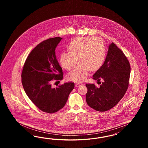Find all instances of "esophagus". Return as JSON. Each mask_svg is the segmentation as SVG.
I'll return each instance as SVG.
<instances>
[{
	"label": "esophagus",
	"instance_id": "esophagus-1",
	"mask_svg": "<svg viewBox=\"0 0 148 148\" xmlns=\"http://www.w3.org/2000/svg\"><path fill=\"white\" fill-rule=\"evenodd\" d=\"M82 85H83L82 83H76L75 84V86L77 87H79V86Z\"/></svg>",
	"mask_w": 148,
	"mask_h": 148
}]
</instances>
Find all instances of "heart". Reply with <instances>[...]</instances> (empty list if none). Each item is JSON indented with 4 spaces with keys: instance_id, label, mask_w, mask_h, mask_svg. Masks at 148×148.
I'll use <instances>...</instances> for the list:
<instances>
[{
    "instance_id": "b5f03b06",
    "label": "heart",
    "mask_w": 148,
    "mask_h": 148,
    "mask_svg": "<svg viewBox=\"0 0 148 148\" xmlns=\"http://www.w3.org/2000/svg\"><path fill=\"white\" fill-rule=\"evenodd\" d=\"M69 51L63 52L60 64L67 71L71 70L78 60L79 64L67 76L69 80L81 82L85 79L88 72L95 71L101 67L106 58V51L103 41L96 37L76 38L68 46Z\"/></svg>"
}]
</instances>
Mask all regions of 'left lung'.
Wrapping results in <instances>:
<instances>
[{"instance_id": "8db88e82", "label": "left lung", "mask_w": 148, "mask_h": 148, "mask_svg": "<svg viewBox=\"0 0 148 148\" xmlns=\"http://www.w3.org/2000/svg\"><path fill=\"white\" fill-rule=\"evenodd\" d=\"M130 63L121 50L112 42L102 66L94 73L93 79L103 80L100 87L86 84V95L88 105L95 110L105 112L115 106L127 90L130 75Z\"/></svg>"}]
</instances>
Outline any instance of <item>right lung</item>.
<instances>
[{"instance_id": "obj_1", "label": "right lung", "mask_w": 148, "mask_h": 148, "mask_svg": "<svg viewBox=\"0 0 148 148\" xmlns=\"http://www.w3.org/2000/svg\"><path fill=\"white\" fill-rule=\"evenodd\" d=\"M62 38H50L32 50L24 64L22 83L29 98L43 112L53 113L64 107L74 82H66L56 88L53 80H62L63 72L56 58L55 48ZM57 82V81H56Z\"/></svg>"}]
</instances>
